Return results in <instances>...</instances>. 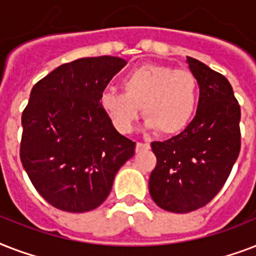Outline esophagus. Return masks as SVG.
Returning a JSON list of instances; mask_svg holds the SVG:
<instances>
[{"label":"esophagus","mask_w":256,"mask_h":256,"mask_svg":"<svg viewBox=\"0 0 256 256\" xmlns=\"http://www.w3.org/2000/svg\"><path fill=\"white\" fill-rule=\"evenodd\" d=\"M148 148H150V144H140V142H136V152H144V150H148Z\"/></svg>","instance_id":"esophagus-1"}]
</instances>
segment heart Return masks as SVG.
<instances>
[{
    "label": "heart",
    "mask_w": 256,
    "mask_h": 256,
    "mask_svg": "<svg viewBox=\"0 0 256 256\" xmlns=\"http://www.w3.org/2000/svg\"><path fill=\"white\" fill-rule=\"evenodd\" d=\"M124 92L104 88L100 104L112 126L122 134L132 130L140 112L144 128L171 136L190 124L198 104V81L188 70L166 65H142L120 81Z\"/></svg>",
    "instance_id": "1"
}]
</instances>
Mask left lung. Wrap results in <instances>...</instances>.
<instances>
[{
	"label": "left lung",
	"mask_w": 256,
	"mask_h": 256,
	"mask_svg": "<svg viewBox=\"0 0 256 256\" xmlns=\"http://www.w3.org/2000/svg\"><path fill=\"white\" fill-rule=\"evenodd\" d=\"M198 81L194 120L180 134L152 142L156 166L148 191L166 211L184 214L206 206L218 194L240 152V106L227 78L187 57Z\"/></svg>",
	"instance_id": "left-lung-1"
}]
</instances>
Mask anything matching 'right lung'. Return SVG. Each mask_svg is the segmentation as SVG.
Segmentation results:
<instances>
[{
	"instance_id": "obj_1",
	"label": "right lung",
	"mask_w": 256,
	"mask_h": 256,
	"mask_svg": "<svg viewBox=\"0 0 256 256\" xmlns=\"http://www.w3.org/2000/svg\"><path fill=\"white\" fill-rule=\"evenodd\" d=\"M126 64L110 56L80 58L32 88L20 158L36 190L56 208L86 212L100 206L136 152V142L116 132L100 104V92Z\"/></svg>"
}]
</instances>
